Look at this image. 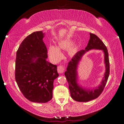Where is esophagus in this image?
Wrapping results in <instances>:
<instances>
[{
	"instance_id": "1",
	"label": "esophagus",
	"mask_w": 124,
	"mask_h": 124,
	"mask_svg": "<svg viewBox=\"0 0 124 124\" xmlns=\"http://www.w3.org/2000/svg\"><path fill=\"white\" fill-rule=\"evenodd\" d=\"M65 68L63 66H59L57 67V71L59 73H63L64 72Z\"/></svg>"
}]
</instances>
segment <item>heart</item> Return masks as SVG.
Returning <instances> with one entry per match:
<instances>
[{"label": "heart", "mask_w": 124, "mask_h": 124, "mask_svg": "<svg viewBox=\"0 0 124 124\" xmlns=\"http://www.w3.org/2000/svg\"><path fill=\"white\" fill-rule=\"evenodd\" d=\"M73 41L70 39H66L60 40L58 42L57 46L54 45H50L48 49V54L50 58L53 61H57L60 59L62 56V53L60 50L69 49V54L71 56L75 54L77 50L76 45H72ZM71 47H70V46Z\"/></svg>", "instance_id": "heart-1"}]
</instances>
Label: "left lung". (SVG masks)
I'll list each match as a JSON object with an SVG mask.
<instances>
[{"instance_id": "left-lung-1", "label": "left lung", "mask_w": 124, "mask_h": 124, "mask_svg": "<svg viewBox=\"0 0 124 124\" xmlns=\"http://www.w3.org/2000/svg\"><path fill=\"white\" fill-rule=\"evenodd\" d=\"M92 49L102 50L104 53V62L106 72L100 84L97 87L87 88L83 87L78 83L77 66L82 56L87 52ZM64 75L69 84L70 96L73 100L78 102H86L96 99L99 96L107 82L109 75V61L107 49L104 43L95 34L90 33V40L85 50L78 52L68 63Z\"/></svg>"}]
</instances>
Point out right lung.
Returning a JSON list of instances; mask_svg holds the SVG:
<instances>
[{"label":"right lung","mask_w":124,"mask_h":124,"mask_svg":"<svg viewBox=\"0 0 124 124\" xmlns=\"http://www.w3.org/2000/svg\"><path fill=\"white\" fill-rule=\"evenodd\" d=\"M44 37L42 31L32 33L23 40L16 52V81L24 97L33 102L51 100L54 81L58 77L57 66L46 61Z\"/></svg>","instance_id":"1"}]
</instances>
